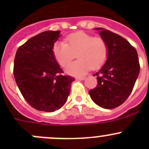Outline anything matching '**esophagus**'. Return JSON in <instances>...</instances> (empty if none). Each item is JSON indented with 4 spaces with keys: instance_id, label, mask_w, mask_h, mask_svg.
I'll return each mask as SVG.
<instances>
[{
    "instance_id": "34e87169",
    "label": "esophagus",
    "mask_w": 149,
    "mask_h": 149,
    "mask_svg": "<svg viewBox=\"0 0 149 149\" xmlns=\"http://www.w3.org/2000/svg\"><path fill=\"white\" fill-rule=\"evenodd\" d=\"M76 79H77V80L84 81V80H85V79H86V77H85V76H81V77H77V78H76Z\"/></svg>"
}]
</instances>
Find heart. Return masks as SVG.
<instances>
[{"label":"heart","instance_id":"obj_1","mask_svg":"<svg viewBox=\"0 0 149 149\" xmlns=\"http://www.w3.org/2000/svg\"><path fill=\"white\" fill-rule=\"evenodd\" d=\"M66 41L67 43H55L52 51L55 60L62 67H65L77 55L79 60L66 68L68 74L73 76H83L91 68H100L106 61L107 45L101 37H94L83 31H78L68 36Z\"/></svg>","mask_w":149,"mask_h":149}]
</instances>
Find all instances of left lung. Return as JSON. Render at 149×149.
Wrapping results in <instances>:
<instances>
[{"mask_svg": "<svg viewBox=\"0 0 149 149\" xmlns=\"http://www.w3.org/2000/svg\"><path fill=\"white\" fill-rule=\"evenodd\" d=\"M106 42V62L97 73V86L88 91L91 100L104 109H113L124 102L133 91L140 72L136 49L127 40L104 28H96Z\"/></svg>", "mask_w": 149, "mask_h": 149, "instance_id": "left-lung-1", "label": "left lung"}]
</instances>
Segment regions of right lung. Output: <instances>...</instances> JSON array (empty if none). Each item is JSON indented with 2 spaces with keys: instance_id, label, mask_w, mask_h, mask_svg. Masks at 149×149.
I'll return each mask as SVG.
<instances>
[{
  "instance_id": "add662e5",
  "label": "right lung",
  "mask_w": 149,
  "mask_h": 149,
  "mask_svg": "<svg viewBox=\"0 0 149 149\" xmlns=\"http://www.w3.org/2000/svg\"><path fill=\"white\" fill-rule=\"evenodd\" d=\"M61 31H45L18 48L13 76L22 96L34 109L52 112L62 107L74 78L63 76L54 56V44Z\"/></svg>"
}]
</instances>
